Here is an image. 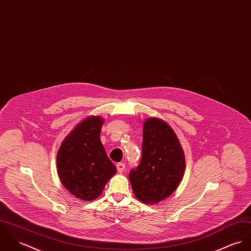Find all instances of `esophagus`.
<instances>
[{"label":"esophagus","mask_w":251,"mask_h":251,"mask_svg":"<svg viewBox=\"0 0 251 251\" xmlns=\"http://www.w3.org/2000/svg\"><path fill=\"white\" fill-rule=\"evenodd\" d=\"M116 168H117V171L121 173V172H123L124 169H125V164H124V163H118V164L116 165Z\"/></svg>","instance_id":"esophagus-1"}]
</instances>
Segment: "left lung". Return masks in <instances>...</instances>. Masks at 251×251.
I'll list each match as a JSON object with an SVG mask.
<instances>
[{
    "instance_id": "obj_1",
    "label": "left lung",
    "mask_w": 251,
    "mask_h": 251,
    "mask_svg": "<svg viewBox=\"0 0 251 251\" xmlns=\"http://www.w3.org/2000/svg\"><path fill=\"white\" fill-rule=\"evenodd\" d=\"M142 157L129 179L136 197L145 204H157L178 188L186 167L184 150L166 121L150 117L143 123Z\"/></svg>"
}]
</instances>
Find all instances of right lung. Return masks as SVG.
<instances>
[{"label":"right lung","instance_id":"add662e5","mask_svg":"<svg viewBox=\"0 0 251 251\" xmlns=\"http://www.w3.org/2000/svg\"><path fill=\"white\" fill-rule=\"evenodd\" d=\"M104 121L101 116L84 118L65 137L57 151L56 168L61 184L84 201L97 198L116 173L100 140Z\"/></svg>","mask_w":251,"mask_h":251}]
</instances>
